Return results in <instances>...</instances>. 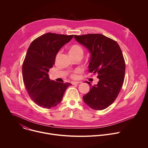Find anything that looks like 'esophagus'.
Returning <instances> with one entry per match:
<instances>
[{"instance_id": "obj_1", "label": "esophagus", "mask_w": 148, "mask_h": 148, "mask_svg": "<svg viewBox=\"0 0 148 148\" xmlns=\"http://www.w3.org/2000/svg\"><path fill=\"white\" fill-rule=\"evenodd\" d=\"M81 82H79V81H73V82H71V84H73V85H75V84H79V83H81Z\"/></svg>"}]
</instances>
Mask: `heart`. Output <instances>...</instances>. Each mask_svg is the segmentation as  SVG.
I'll return each instance as SVG.
<instances>
[{
	"label": "heart",
	"instance_id": "1",
	"mask_svg": "<svg viewBox=\"0 0 148 148\" xmlns=\"http://www.w3.org/2000/svg\"><path fill=\"white\" fill-rule=\"evenodd\" d=\"M69 53L71 55H75V54H77V53H82V48L79 46V45H72L70 47V49H69ZM81 71L80 69H77L75 71L74 73L73 74L71 75V77L72 78H76L77 77V75L76 74L77 73H79V71Z\"/></svg>",
	"mask_w": 148,
	"mask_h": 148
}]
</instances>
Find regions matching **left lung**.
I'll use <instances>...</instances> for the list:
<instances>
[{"instance_id": "8db88e82", "label": "left lung", "mask_w": 148, "mask_h": 148, "mask_svg": "<svg viewBox=\"0 0 148 148\" xmlns=\"http://www.w3.org/2000/svg\"><path fill=\"white\" fill-rule=\"evenodd\" d=\"M75 40L85 46L90 54L89 71L96 73L97 84L83 96L84 102L93 110H103L116 100L123 86L125 64L122 51L114 40L99 34L74 35Z\"/></svg>"}]
</instances>
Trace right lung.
<instances>
[{"label": "right lung", "mask_w": 148, "mask_h": 148, "mask_svg": "<svg viewBox=\"0 0 148 148\" xmlns=\"http://www.w3.org/2000/svg\"><path fill=\"white\" fill-rule=\"evenodd\" d=\"M73 37L47 32L33 40L28 49L22 67L23 81L31 99L43 108L51 109L60 103L71 85L51 80L48 72L59 51Z\"/></svg>", "instance_id": "1"}]
</instances>
